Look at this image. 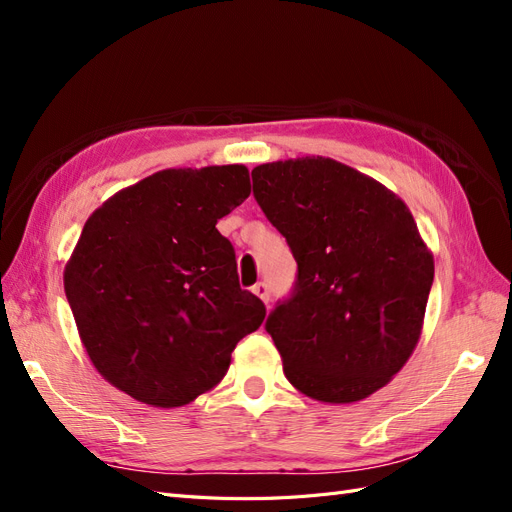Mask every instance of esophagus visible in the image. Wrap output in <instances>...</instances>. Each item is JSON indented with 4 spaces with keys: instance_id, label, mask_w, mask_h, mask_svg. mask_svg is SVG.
I'll return each mask as SVG.
<instances>
[{
    "instance_id": "34e87169",
    "label": "esophagus",
    "mask_w": 512,
    "mask_h": 512,
    "mask_svg": "<svg viewBox=\"0 0 512 512\" xmlns=\"http://www.w3.org/2000/svg\"><path fill=\"white\" fill-rule=\"evenodd\" d=\"M252 292L256 294V297L265 303V305H269V299H271V292H269V286L265 284V282H258L254 288H252Z\"/></svg>"
}]
</instances>
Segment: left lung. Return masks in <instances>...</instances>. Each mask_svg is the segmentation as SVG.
Segmentation results:
<instances>
[{
	"instance_id": "8db88e82",
	"label": "left lung",
	"mask_w": 512,
	"mask_h": 512,
	"mask_svg": "<svg viewBox=\"0 0 512 512\" xmlns=\"http://www.w3.org/2000/svg\"><path fill=\"white\" fill-rule=\"evenodd\" d=\"M254 198L297 282L265 329L294 389L352 404L389 384L421 337L433 256L404 200L331 158L260 164Z\"/></svg>"
}]
</instances>
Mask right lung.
I'll use <instances>...</instances> for the list:
<instances>
[{
  "instance_id": "1",
  "label": "right lung",
  "mask_w": 512,
  "mask_h": 512,
  "mask_svg": "<svg viewBox=\"0 0 512 512\" xmlns=\"http://www.w3.org/2000/svg\"><path fill=\"white\" fill-rule=\"evenodd\" d=\"M250 192L243 164L168 168L89 215L64 288L91 363L119 391L156 408L190 404L265 320L215 228Z\"/></svg>"
}]
</instances>
